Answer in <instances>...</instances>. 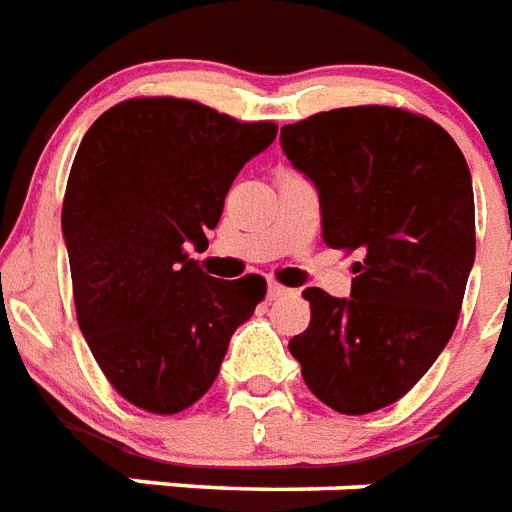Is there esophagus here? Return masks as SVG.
I'll list each match as a JSON object with an SVG mask.
<instances>
[{
  "label": "esophagus",
  "instance_id": "obj_1",
  "mask_svg": "<svg viewBox=\"0 0 512 512\" xmlns=\"http://www.w3.org/2000/svg\"><path fill=\"white\" fill-rule=\"evenodd\" d=\"M284 295H290V290H287V287H282V284H276V282L268 284V298L279 300V298H284Z\"/></svg>",
  "mask_w": 512,
  "mask_h": 512
}]
</instances>
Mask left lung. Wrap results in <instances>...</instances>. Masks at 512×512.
<instances>
[{
    "instance_id": "1",
    "label": "left lung",
    "mask_w": 512,
    "mask_h": 512,
    "mask_svg": "<svg viewBox=\"0 0 512 512\" xmlns=\"http://www.w3.org/2000/svg\"><path fill=\"white\" fill-rule=\"evenodd\" d=\"M282 147L317 185L327 247L362 255L349 300L303 292L311 322L292 357L333 411H381L411 392L459 322L475 260L470 169L446 128L384 104L290 123Z\"/></svg>"
}]
</instances>
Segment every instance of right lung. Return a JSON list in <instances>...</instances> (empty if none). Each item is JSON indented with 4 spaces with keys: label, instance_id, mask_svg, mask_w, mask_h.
Masks as SVG:
<instances>
[{
    "label": "right lung",
    "instance_id": "right-lung-1",
    "mask_svg": "<svg viewBox=\"0 0 512 512\" xmlns=\"http://www.w3.org/2000/svg\"><path fill=\"white\" fill-rule=\"evenodd\" d=\"M190 99L136 96L88 128L66 182L77 325L115 392L171 416L209 392L265 279H214L187 255L217 228L233 179L276 136Z\"/></svg>",
    "mask_w": 512,
    "mask_h": 512
}]
</instances>
